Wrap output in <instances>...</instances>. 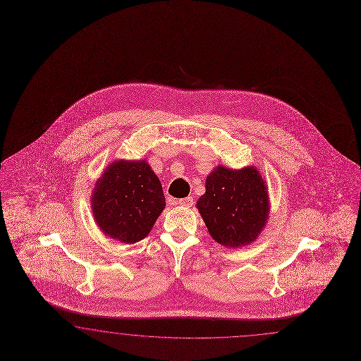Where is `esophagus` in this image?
Instances as JSON below:
<instances>
[{
    "label": "esophagus",
    "instance_id": "34e87169",
    "mask_svg": "<svg viewBox=\"0 0 361 361\" xmlns=\"http://www.w3.org/2000/svg\"><path fill=\"white\" fill-rule=\"evenodd\" d=\"M178 205L181 207H192L193 206V198L192 197H186V198H181L178 200Z\"/></svg>",
    "mask_w": 361,
    "mask_h": 361
}]
</instances>
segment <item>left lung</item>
<instances>
[{
    "label": "left lung",
    "mask_w": 361,
    "mask_h": 361,
    "mask_svg": "<svg viewBox=\"0 0 361 361\" xmlns=\"http://www.w3.org/2000/svg\"><path fill=\"white\" fill-rule=\"evenodd\" d=\"M205 189L195 206L215 242L227 248L254 243L271 212L268 186L257 168L218 166L206 177Z\"/></svg>",
    "instance_id": "1"
}]
</instances>
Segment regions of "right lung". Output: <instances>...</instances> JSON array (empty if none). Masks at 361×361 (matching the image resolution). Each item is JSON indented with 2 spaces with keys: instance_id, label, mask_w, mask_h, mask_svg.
<instances>
[{
  "instance_id": "add662e5",
  "label": "right lung",
  "mask_w": 361,
  "mask_h": 361,
  "mask_svg": "<svg viewBox=\"0 0 361 361\" xmlns=\"http://www.w3.org/2000/svg\"><path fill=\"white\" fill-rule=\"evenodd\" d=\"M90 205L104 234L134 244L149 234L166 209V197L146 160H114L96 181Z\"/></svg>"
}]
</instances>
